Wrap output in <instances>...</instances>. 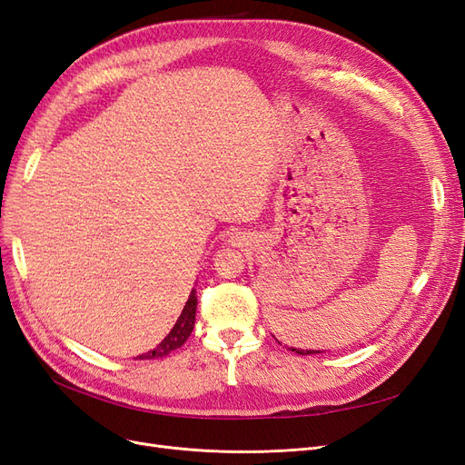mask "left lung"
Instances as JSON below:
<instances>
[{
	"mask_svg": "<svg viewBox=\"0 0 465 465\" xmlns=\"http://www.w3.org/2000/svg\"><path fill=\"white\" fill-rule=\"evenodd\" d=\"M292 351H297L299 355H312V353H318V351H299V349H292Z\"/></svg>",
	"mask_w": 465,
	"mask_h": 465,
	"instance_id": "left-lung-1",
	"label": "left lung"
}]
</instances>
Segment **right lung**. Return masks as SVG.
<instances>
[{
	"label": "right lung",
	"mask_w": 465,
	"mask_h": 465,
	"mask_svg": "<svg viewBox=\"0 0 465 465\" xmlns=\"http://www.w3.org/2000/svg\"><path fill=\"white\" fill-rule=\"evenodd\" d=\"M195 308H198V297H195V291L190 292V299L186 301L184 311H182L180 318L176 320L174 328L171 330L164 340L154 347L149 353L142 355L139 359H159V357H166L168 353H173V351L180 349L184 345V341L190 337L192 330H193V323H195Z\"/></svg>",
	"instance_id": "1"
}]
</instances>
